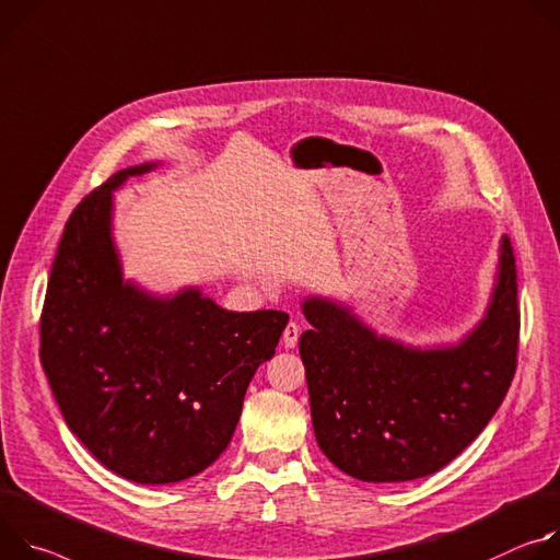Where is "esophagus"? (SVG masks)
I'll use <instances>...</instances> for the list:
<instances>
[{
    "mask_svg": "<svg viewBox=\"0 0 560 560\" xmlns=\"http://www.w3.org/2000/svg\"><path fill=\"white\" fill-rule=\"evenodd\" d=\"M298 338H300V325L298 323H289L284 327V334H282V345L287 349H293L298 345Z\"/></svg>",
    "mask_w": 560,
    "mask_h": 560,
    "instance_id": "34e87169",
    "label": "esophagus"
}]
</instances>
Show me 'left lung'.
<instances>
[{"label":"left lung","instance_id":"left-lung-1","mask_svg":"<svg viewBox=\"0 0 560 560\" xmlns=\"http://www.w3.org/2000/svg\"><path fill=\"white\" fill-rule=\"evenodd\" d=\"M516 260L501 240L482 320L450 347H409L345 304L312 295L300 355L323 454L364 482H405L452 463L501 407L518 351Z\"/></svg>","mask_w":560,"mask_h":560}]
</instances>
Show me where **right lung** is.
<instances>
[{"mask_svg": "<svg viewBox=\"0 0 560 560\" xmlns=\"http://www.w3.org/2000/svg\"><path fill=\"white\" fill-rule=\"evenodd\" d=\"M110 175L71 213L50 269L39 358L69 429L117 476L166 485L231 443L248 383L273 358L284 312H226L200 289L153 295L121 278Z\"/></svg>", "mask_w": 560, "mask_h": 560, "instance_id": "1", "label": "right lung"}]
</instances>
